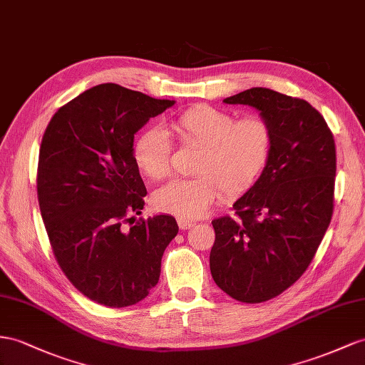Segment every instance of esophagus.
Masks as SVG:
<instances>
[{"label": "esophagus", "instance_id": "1", "mask_svg": "<svg viewBox=\"0 0 365 365\" xmlns=\"http://www.w3.org/2000/svg\"><path fill=\"white\" fill-rule=\"evenodd\" d=\"M177 223H179V228H180V230H190V228L194 227V222H192V220L183 219V217L177 219Z\"/></svg>", "mask_w": 365, "mask_h": 365}]
</instances>
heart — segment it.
Masks as SVG:
<instances>
[{
    "label": "heart",
    "instance_id": "b5f03b06",
    "mask_svg": "<svg viewBox=\"0 0 365 365\" xmlns=\"http://www.w3.org/2000/svg\"><path fill=\"white\" fill-rule=\"evenodd\" d=\"M166 132L185 148L199 149L194 179H175L153 194L158 212L199 217L220 192L237 199L262 175L273 149V129L259 115L236 118L231 112L195 105L166 121ZM138 171L151 180L171 174L173 145L165 130L148 128L133 145Z\"/></svg>",
    "mask_w": 365,
    "mask_h": 365
}]
</instances>
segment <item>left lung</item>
<instances>
[{"mask_svg": "<svg viewBox=\"0 0 365 365\" xmlns=\"http://www.w3.org/2000/svg\"><path fill=\"white\" fill-rule=\"evenodd\" d=\"M260 110L273 129L262 175L232 205L236 219H214L210 268L214 282L240 302L259 304L301 277L333 216L336 146L310 103L267 88L223 100Z\"/></svg>", "mask_w": 365, "mask_h": 365, "instance_id": "1", "label": "left lung"}]
</instances>
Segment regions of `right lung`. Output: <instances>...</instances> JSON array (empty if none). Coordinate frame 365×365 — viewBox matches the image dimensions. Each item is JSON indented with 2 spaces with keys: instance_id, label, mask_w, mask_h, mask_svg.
Segmentation results:
<instances>
[{
  "instance_id": "1",
  "label": "right lung",
  "mask_w": 365,
  "mask_h": 365,
  "mask_svg": "<svg viewBox=\"0 0 365 365\" xmlns=\"http://www.w3.org/2000/svg\"><path fill=\"white\" fill-rule=\"evenodd\" d=\"M174 100L115 83L93 86L61 106L40 146L36 194L55 260L81 294L110 308L145 299L160 277L171 216L140 217L146 195L134 163V134Z\"/></svg>"
}]
</instances>
